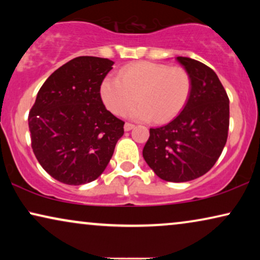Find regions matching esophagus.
Returning a JSON list of instances; mask_svg holds the SVG:
<instances>
[{
  "label": "esophagus",
  "instance_id": "1",
  "mask_svg": "<svg viewBox=\"0 0 260 260\" xmlns=\"http://www.w3.org/2000/svg\"><path fill=\"white\" fill-rule=\"evenodd\" d=\"M134 127H135L134 124H131V123H125V125H124V130H125V131H130V130H133Z\"/></svg>",
  "mask_w": 260,
  "mask_h": 260
}]
</instances>
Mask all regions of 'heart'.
I'll return each mask as SVG.
<instances>
[{"mask_svg": "<svg viewBox=\"0 0 260 260\" xmlns=\"http://www.w3.org/2000/svg\"><path fill=\"white\" fill-rule=\"evenodd\" d=\"M193 88L190 73L181 66L140 61L123 67L118 77H106L101 97L106 108L122 116L141 102L130 116L136 120L166 123L186 108Z\"/></svg>", "mask_w": 260, "mask_h": 260, "instance_id": "heart-1", "label": "heart"}]
</instances>
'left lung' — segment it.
<instances>
[{
  "mask_svg": "<svg viewBox=\"0 0 260 260\" xmlns=\"http://www.w3.org/2000/svg\"><path fill=\"white\" fill-rule=\"evenodd\" d=\"M193 88L179 116L150 129L143 157L159 179L186 182L208 172L221 155L230 126V99L218 76L198 60L177 56Z\"/></svg>",
  "mask_w": 260,
  "mask_h": 260,
  "instance_id": "8db88e82",
  "label": "left lung"
}]
</instances>
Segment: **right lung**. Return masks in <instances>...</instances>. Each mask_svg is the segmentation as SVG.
Listing matches in <instances>:
<instances>
[{
	"instance_id": "right-lung-1",
	"label": "right lung",
	"mask_w": 260,
	"mask_h": 260,
	"mask_svg": "<svg viewBox=\"0 0 260 260\" xmlns=\"http://www.w3.org/2000/svg\"><path fill=\"white\" fill-rule=\"evenodd\" d=\"M113 61L78 56L45 81L31 106V149L42 168L59 182L79 186L102 175L124 122L106 110L101 85Z\"/></svg>"
}]
</instances>
